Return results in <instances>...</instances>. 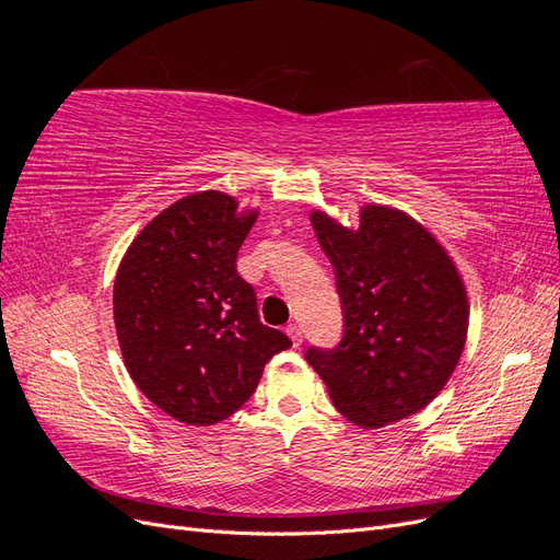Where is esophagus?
<instances>
[{"instance_id":"esophagus-1","label":"esophagus","mask_w":560,"mask_h":560,"mask_svg":"<svg viewBox=\"0 0 560 560\" xmlns=\"http://www.w3.org/2000/svg\"><path fill=\"white\" fill-rule=\"evenodd\" d=\"M284 331H287V336L292 338L294 346H301V343H303V334H301V327H299V325H287Z\"/></svg>"}]
</instances>
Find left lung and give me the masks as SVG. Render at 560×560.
I'll use <instances>...</instances> for the list:
<instances>
[{
    "label": "left lung",
    "instance_id": "left-lung-1",
    "mask_svg": "<svg viewBox=\"0 0 560 560\" xmlns=\"http://www.w3.org/2000/svg\"><path fill=\"white\" fill-rule=\"evenodd\" d=\"M346 226L311 210L343 303L336 350L306 352L334 406L364 430L409 418L442 393L460 362L469 299L460 270L436 235L393 206L364 202Z\"/></svg>",
    "mask_w": 560,
    "mask_h": 560
}]
</instances>
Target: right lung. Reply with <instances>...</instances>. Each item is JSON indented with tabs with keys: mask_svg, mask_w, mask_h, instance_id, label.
<instances>
[{
	"mask_svg": "<svg viewBox=\"0 0 560 560\" xmlns=\"http://www.w3.org/2000/svg\"><path fill=\"white\" fill-rule=\"evenodd\" d=\"M259 208L208 189L175 200L135 235L114 280V325L130 378L163 413L208 428L257 389L292 346L259 322L235 257Z\"/></svg>",
	"mask_w": 560,
	"mask_h": 560,
	"instance_id": "1",
	"label": "right lung"
}]
</instances>
